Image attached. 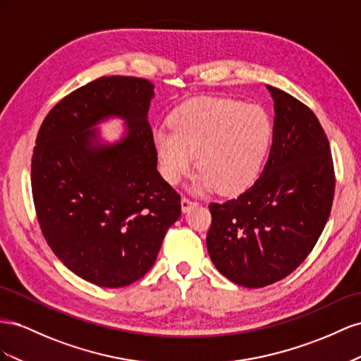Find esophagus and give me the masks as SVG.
Returning a JSON list of instances; mask_svg holds the SVG:
<instances>
[{
  "mask_svg": "<svg viewBox=\"0 0 361 361\" xmlns=\"http://www.w3.org/2000/svg\"><path fill=\"white\" fill-rule=\"evenodd\" d=\"M198 205V202H195V201H192V200H189V198H181V210H183V213H188L190 209H193V207H197Z\"/></svg>",
  "mask_w": 361,
  "mask_h": 361,
  "instance_id": "34e87169",
  "label": "esophagus"
}]
</instances>
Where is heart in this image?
<instances>
[{
    "instance_id": "heart-1",
    "label": "heart",
    "mask_w": 361,
    "mask_h": 361,
    "mask_svg": "<svg viewBox=\"0 0 361 361\" xmlns=\"http://www.w3.org/2000/svg\"><path fill=\"white\" fill-rule=\"evenodd\" d=\"M171 128L152 133L161 177L180 183L197 161L192 189L235 195L252 186L263 168L272 126L255 104L226 98H197L175 110Z\"/></svg>"
}]
</instances>
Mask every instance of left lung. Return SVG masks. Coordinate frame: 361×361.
I'll list each match as a JSON object with an SVG mask.
<instances>
[{"label": "left lung", "instance_id": "1", "mask_svg": "<svg viewBox=\"0 0 361 361\" xmlns=\"http://www.w3.org/2000/svg\"><path fill=\"white\" fill-rule=\"evenodd\" d=\"M274 99L269 157L235 200L212 202L209 255L230 281L259 289L300 266L322 234L334 198L331 148L314 113L266 86Z\"/></svg>", "mask_w": 361, "mask_h": 361}]
</instances>
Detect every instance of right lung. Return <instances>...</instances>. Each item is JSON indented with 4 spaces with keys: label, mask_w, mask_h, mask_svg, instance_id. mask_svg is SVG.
Instances as JSON below:
<instances>
[{
    "label": "right lung",
    "mask_w": 361,
    "mask_h": 361,
    "mask_svg": "<svg viewBox=\"0 0 361 361\" xmlns=\"http://www.w3.org/2000/svg\"><path fill=\"white\" fill-rule=\"evenodd\" d=\"M154 85L101 77L61 99L40 126L32 190L40 230L68 269L99 287L128 286L156 263L181 200L157 171L148 110ZM118 117L123 137L97 126Z\"/></svg>",
    "instance_id": "1"
}]
</instances>
